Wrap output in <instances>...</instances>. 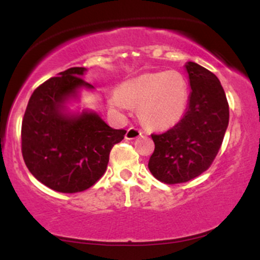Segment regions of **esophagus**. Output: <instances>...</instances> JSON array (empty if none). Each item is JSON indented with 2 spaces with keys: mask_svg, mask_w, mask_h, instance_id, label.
I'll return each instance as SVG.
<instances>
[{
  "mask_svg": "<svg viewBox=\"0 0 260 260\" xmlns=\"http://www.w3.org/2000/svg\"><path fill=\"white\" fill-rule=\"evenodd\" d=\"M140 136H142V131L138 129V128L131 127V128H128V129H127L126 139H128V140L137 139V138H139Z\"/></svg>",
  "mask_w": 260,
  "mask_h": 260,
  "instance_id": "esophagus-1",
  "label": "esophagus"
}]
</instances>
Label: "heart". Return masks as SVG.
<instances>
[{"label":"heart","mask_w":260,"mask_h":260,"mask_svg":"<svg viewBox=\"0 0 260 260\" xmlns=\"http://www.w3.org/2000/svg\"><path fill=\"white\" fill-rule=\"evenodd\" d=\"M188 83L180 72L145 73L122 83L120 91H113L110 103L121 112L131 105L140 107V117L155 129H166L182 120L187 110Z\"/></svg>","instance_id":"b5f03b06"}]
</instances>
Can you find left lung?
Wrapping results in <instances>:
<instances>
[{"label": "left lung", "mask_w": 260, "mask_h": 260, "mask_svg": "<svg viewBox=\"0 0 260 260\" xmlns=\"http://www.w3.org/2000/svg\"><path fill=\"white\" fill-rule=\"evenodd\" d=\"M192 91L182 120L162 134H151L150 172L168 184L183 183L207 171L229 126V104L217 77L196 62L184 64Z\"/></svg>", "instance_id": "1"}]
</instances>
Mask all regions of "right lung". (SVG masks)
<instances>
[{
  "label": "right lung",
  "instance_id": "right-lung-1",
  "mask_svg": "<svg viewBox=\"0 0 260 260\" xmlns=\"http://www.w3.org/2000/svg\"><path fill=\"white\" fill-rule=\"evenodd\" d=\"M84 67L68 68L43 83L29 99L22 123L23 159L39 182L61 193L91 187L126 131L113 129L92 110H72L80 92L94 90Z\"/></svg>",
  "mask_w": 260,
  "mask_h": 260
}]
</instances>
